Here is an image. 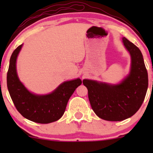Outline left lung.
Returning a JSON list of instances; mask_svg holds the SVG:
<instances>
[{"label": "left lung", "mask_w": 153, "mask_h": 153, "mask_svg": "<svg viewBox=\"0 0 153 153\" xmlns=\"http://www.w3.org/2000/svg\"><path fill=\"white\" fill-rule=\"evenodd\" d=\"M123 43L131 57L129 75L119 85L83 80L91 106L96 115L106 121H122L140 109L148 87V75L141 51L127 39Z\"/></svg>", "instance_id": "obj_1"}]
</instances>
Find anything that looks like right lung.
<instances>
[{
  "label": "right lung",
  "mask_w": 153,
  "mask_h": 153,
  "mask_svg": "<svg viewBox=\"0 0 153 153\" xmlns=\"http://www.w3.org/2000/svg\"><path fill=\"white\" fill-rule=\"evenodd\" d=\"M22 47V45H19L12 53L7 73V86L10 98L18 111L26 119L39 124L55 122L62 117L68 100L81 85V80L64 82L50 94H31L20 82L16 73V62Z\"/></svg>",
  "instance_id": "right-lung-1"
}]
</instances>
